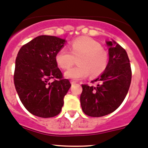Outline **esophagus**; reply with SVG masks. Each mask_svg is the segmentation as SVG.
Instances as JSON below:
<instances>
[{
	"label": "esophagus",
	"instance_id": "34e87169",
	"mask_svg": "<svg viewBox=\"0 0 148 148\" xmlns=\"http://www.w3.org/2000/svg\"><path fill=\"white\" fill-rule=\"evenodd\" d=\"M76 83H77V82H76V81H72V80H71V84H75Z\"/></svg>",
	"mask_w": 148,
	"mask_h": 148
}]
</instances>
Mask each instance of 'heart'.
<instances>
[{
	"mask_svg": "<svg viewBox=\"0 0 148 148\" xmlns=\"http://www.w3.org/2000/svg\"><path fill=\"white\" fill-rule=\"evenodd\" d=\"M70 51L62 47L57 52L55 60L60 67L69 69L74 64V59H78L79 66L65 71L66 78L79 80L91 75L96 77L102 74L108 64V52L101 48L98 42L90 37H80L71 42Z\"/></svg>",
	"mask_w": 148,
	"mask_h": 148,
	"instance_id": "1",
	"label": "heart"
}]
</instances>
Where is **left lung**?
Here are the masks:
<instances>
[{"instance_id": "left-lung-1", "label": "left lung", "mask_w": 148, "mask_h": 148, "mask_svg": "<svg viewBox=\"0 0 148 148\" xmlns=\"http://www.w3.org/2000/svg\"><path fill=\"white\" fill-rule=\"evenodd\" d=\"M109 61L103 73L91 82L96 86L82 84L80 96L84 113L101 117L115 111L125 99L131 82L132 71L126 51L115 41L106 42Z\"/></svg>"}]
</instances>
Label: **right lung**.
<instances>
[{
  "mask_svg": "<svg viewBox=\"0 0 148 148\" xmlns=\"http://www.w3.org/2000/svg\"><path fill=\"white\" fill-rule=\"evenodd\" d=\"M65 42L57 37L40 35L24 45L17 55L13 77L15 89L25 108L38 117L57 116L71 87L55 60Z\"/></svg>",
  "mask_w": 148,
  "mask_h": 148,
  "instance_id": "add662e5",
  "label": "right lung"
}]
</instances>
